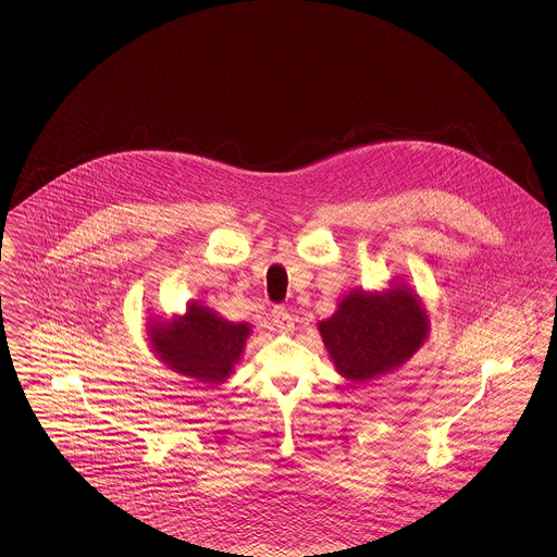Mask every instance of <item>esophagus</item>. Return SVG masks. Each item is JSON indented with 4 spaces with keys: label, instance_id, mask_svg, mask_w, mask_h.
<instances>
[{
    "label": "esophagus",
    "instance_id": "obj_1",
    "mask_svg": "<svg viewBox=\"0 0 557 557\" xmlns=\"http://www.w3.org/2000/svg\"><path fill=\"white\" fill-rule=\"evenodd\" d=\"M273 323L282 334H292L294 332V318L284 309V307H275L273 309Z\"/></svg>",
    "mask_w": 557,
    "mask_h": 557
}]
</instances>
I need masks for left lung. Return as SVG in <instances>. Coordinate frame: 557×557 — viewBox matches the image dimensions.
Masks as SVG:
<instances>
[{
	"label": "left lung",
	"instance_id": "1",
	"mask_svg": "<svg viewBox=\"0 0 557 557\" xmlns=\"http://www.w3.org/2000/svg\"><path fill=\"white\" fill-rule=\"evenodd\" d=\"M318 330L336 371L361 384L403 368L424 345L430 315L418 292L393 280L384 290L352 288Z\"/></svg>",
	"mask_w": 557,
	"mask_h": 557
}]
</instances>
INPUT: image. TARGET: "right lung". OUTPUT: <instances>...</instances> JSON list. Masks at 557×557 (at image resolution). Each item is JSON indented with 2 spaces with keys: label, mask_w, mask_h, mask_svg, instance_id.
<instances>
[{
  "label": "right lung",
  "mask_w": 557,
  "mask_h": 557,
  "mask_svg": "<svg viewBox=\"0 0 557 557\" xmlns=\"http://www.w3.org/2000/svg\"><path fill=\"white\" fill-rule=\"evenodd\" d=\"M250 332L246 321L234 323L189 302L184 315L150 318L148 343L169 370L205 384H223L236 370Z\"/></svg>",
  "instance_id": "add662e5"
}]
</instances>
